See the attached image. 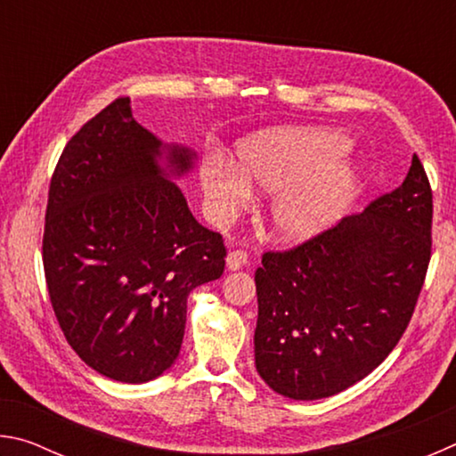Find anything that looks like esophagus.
<instances>
[{"label": "esophagus", "instance_id": "obj_1", "mask_svg": "<svg viewBox=\"0 0 456 456\" xmlns=\"http://www.w3.org/2000/svg\"><path fill=\"white\" fill-rule=\"evenodd\" d=\"M225 264H227L229 272H237V269H241L243 265H247V253L241 251V249L229 251Z\"/></svg>", "mask_w": 456, "mask_h": 456}]
</instances>
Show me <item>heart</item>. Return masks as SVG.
I'll use <instances>...</instances> for the list:
<instances>
[{"mask_svg": "<svg viewBox=\"0 0 456 456\" xmlns=\"http://www.w3.org/2000/svg\"><path fill=\"white\" fill-rule=\"evenodd\" d=\"M339 130H264L237 146V165L215 159L199 181L213 221L225 223L253 200V187L272 192L267 225L283 243H304L342 217L360 191V173Z\"/></svg>", "mask_w": 456, "mask_h": 456, "instance_id": "1", "label": "heart"}]
</instances>
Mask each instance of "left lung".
Instances as JSON below:
<instances>
[{
	"instance_id": "1",
	"label": "left lung",
	"mask_w": 456,
	"mask_h": 456,
	"mask_svg": "<svg viewBox=\"0 0 456 456\" xmlns=\"http://www.w3.org/2000/svg\"><path fill=\"white\" fill-rule=\"evenodd\" d=\"M432 192L419 157L364 213L256 272V368L291 400L334 396L395 350L430 261Z\"/></svg>"
}]
</instances>
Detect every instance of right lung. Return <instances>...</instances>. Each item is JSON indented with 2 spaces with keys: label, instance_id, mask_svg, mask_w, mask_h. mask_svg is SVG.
<instances>
[{
  "label": "right lung",
  "instance_id": "obj_1",
  "mask_svg": "<svg viewBox=\"0 0 456 456\" xmlns=\"http://www.w3.org/2000/svg\"><path fill=\"white\" fill-rule=\"evenodd\" d=\"M197 152L138 125L114 100L66 144L50 183L44 272L74 352L110 380H154L179 356L187 297L219 280L225 245L179 183Z\"/></svg>",
  "mask_w": 456,
  "mask_h": 456
}]
</instances>
